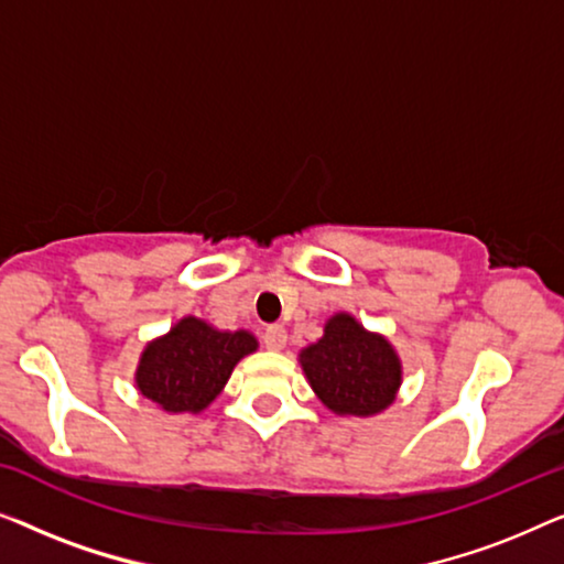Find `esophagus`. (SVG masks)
<instances>
[{
    "label": "esophagus",
    "mask_w": 564,
    "mask_h": 564,
    "mask_svg": "<svg viewBox=\"0 0 564 564\" xmlns=\"http://www.w3.org/2000/svg\"><path fill=\"white\" fill-rule=\"evenodd\" d=\"M284 344H288V330L282 326H269L264 330V346L272 351H280L284 349Z\"/></svg>",
    "instance_id": "1"
}]
</instances>
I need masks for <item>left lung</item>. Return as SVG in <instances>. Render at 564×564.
<instances>
[{
    "mask_svg": "<svg viewBox=\"0 0 564 564\" xmlns=\"http://www.w3.org/2000/svg\"><path fill=\"white\" fill-rule=\"evenodd\" d=\"M300 365L321 403L336 415L382 413L403 382L398 351L380 334H369L349 313L328 318L318 341L300 351Z\"/></svg>",
    "mask_w": 564,
    "mask_h": 564,
    "instance_id": "obj_1",
    "label": "left lung"
}]
</instances>
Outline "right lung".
<instances>
[{"mask_svg": "<svg viewBox=\"0 0 564 564\" xmlns=\"http://www.w3.org/2000/svg\"><path fill=\"white\" fill-rule=\"evenodd\" d=\"M257 349L249 330H218L187 315L145 346L135 388L166 413H199L220 395L238 361Z\"/></svg>", "mask_w": 564, "mask_h": 564, "instance_id": "obj_1", "label": "right lung"}]
</instances>
